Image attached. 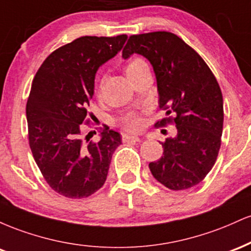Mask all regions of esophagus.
I'll use <instances>...</instances> for the list:
<instances>
[{"label": "esophagus", "mask_w": 251, "mask_h": 251, "mask_svg": "<svg viewBox=\"0 0 251 251\" xmlns=\"http://www.w3.org/2000/svg\"><path fill=\"white\" fill-rule=\"evenodd\" d=\"M122 140L124 143H128V142H140V138L137 137V135H132V134H127L124 133L122 135Z\"/></svg>", "instance_id": "1"}]
</instances>
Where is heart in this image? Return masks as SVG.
<instances>
[{"label":"heart","mask_w":251,"mask_h":251,"mask_svg":"<svg viewBox=\"0 0 251 251\" xmlns=\"http://www.w3.org/2000/svg\"><path fill=\"white\" fill-rule=\"evenodd\" d=\"M148 63L145 62V60H143L142 57L139 56H133L128 60L127 63L125 65V73L128 77L134 75L137 72H139L142 68L146 67ZM120 124L123 125V127L127 131H139L140 128L143 127V119L142 117L139 116L135 112H128V113L124 114V116L120 118Z\"/></svg>","instance_id":"1"}]
</instances>
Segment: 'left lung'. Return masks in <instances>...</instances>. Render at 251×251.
I'll use <instances>...</instances> for the list:
<instances>
[{
  "instance_id": "1",
  "label": "left lung",
  "mask_w": 251,
  "mask_h": 251,
  "mask_svg": "<svg viewBox=\"0 0 251 251\" xmlns=\"http://www.w3.org/2000/svg\"><path fill=\"white\" fill-rule=\"evenodd\" d=\"M133 53L151 62L157 77L159 107L168 117L154 126L177 127L176 138L162 143V158L149 164L151 174L171 190L192 188L206 177L220 152L224 118L220 85L200 54L170 31L131 35L123 57Z\"/></svg>"
}]
</instances>
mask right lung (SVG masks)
Returning a JSON list of instances; mask_svg holds the SVG:
<instances>
[{"instance_id": "right-lung-1", "label": "right lung", "mask_w": 251, "mask_h": 251, "mask_svg": "<svg viewBox=\"0 0 251 251\" xmlns=\"http://www.w3.org/2000/svg\"><path fill=\"white\" fill-rule=\"evenodd\" d=\"M127 35L81 36L50 53L37 70L27 100L28 140L40 171L56 194L86 198L105 184L122 144L103 126L99 142L83 137L98 68L123 48Z\"/></svg>"}]
</instances>
